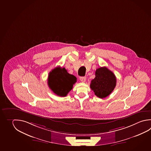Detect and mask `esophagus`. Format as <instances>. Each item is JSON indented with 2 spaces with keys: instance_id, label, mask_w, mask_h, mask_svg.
Returning <instances> with one entry per match:
<instances>
[{
  "instance_id": "34e87169",
  "label": "esophagus",
  "mask_w": 151,
  "mask_h": 151,
  "mask_svg": "<svg viewBox=\"0 0 151 151\" xmlns=\"http://www.w3.org/2000/svg\"><path fill=\"white\" fill-rule=\"evenodd\" d=\"M80 80L81 82H85L86 81V78L85 77H80Z\"/></svg>"
}]
</instances>
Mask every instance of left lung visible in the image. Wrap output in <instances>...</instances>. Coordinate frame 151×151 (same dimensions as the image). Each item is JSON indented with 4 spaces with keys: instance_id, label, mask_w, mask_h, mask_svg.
<instances>
[{
    "instance_id": "left-lung-1",
    "label": "left lung",
    "mask_w": 151,
    "mask_h": 151,
    "mask_svg": "<svg viewBox=\"0 0 151 151\" xmlns=\"http://www.w3.org/2000/svg\"><path fill=\"white\" fill-rule=\"evenodd\" d=\"M115 75L106 67H101L95 72V78L91 81V88L95 95L104 99L112 92L116 86Z\"/></svg>"
}]
</instances>
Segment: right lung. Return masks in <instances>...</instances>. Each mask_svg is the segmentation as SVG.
<instances>
[{
    "label": "right lung",
    "instance_id": "right-lung-1",
    "mask_svg": "<svg viewBox=\"0 0 151 151\" xmlns=\"http://www.w3.org/2000/svg\"><path fill=\"white\" fill-rule=\"evenodd\" d=\"M77 82V78L69 74L64 68H55L50 71L48 78V85L58 96L65 97L71 91Z\"/></svg>",
    "mask_w": 151,
    "mask_h": 151
}]
</instances>
